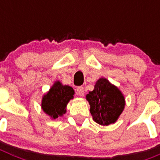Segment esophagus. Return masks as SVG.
<instances>
[{
  "mask_svg": "<svg viewBox=\"0 0 160 160\" xmlns=\"http://www.w3.org/2000/svg\"><path fill=\"white\" fill-rule=\"evenodd\" d=\"M77 94L80 96L84 95V88L82 87H79L77 88Z\"/></svg>",
  "mask_w": 160,
  "mask_h": 160,
  "instance_id": "1",
  "label": "esophagus"
}]
</instances>
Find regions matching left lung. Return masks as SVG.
I'll return each instance as SVG.
<instances>
[{
  "label": "left lung",
  "instance_id": "left-lung-1",
  "mask_svg": "<svg viewBox=\"0 0 160 160\" xmlns=\"http://www.w3.org/2000/svg\"><path fill=\"white\" fill-rule=\"evenodd\" d=\"M86 98L93 119L102 126L116 122L126 105L121 90L105 78H100L96 82L94 90L86 95Z\"/></svg>",
  "mask_w": 160,
  "mask_h": 160
}]
</instances>
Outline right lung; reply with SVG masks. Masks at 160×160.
<instances>
[{"label":"right lung","instance_id":"add662e5","mask_svg":"<svg viewBox=\"0 0 160 160\" xmlns=\"http://www.w3.org/2000/svg\"><path fill=\"white\" fill-rule=\"evenodd\" d=\"M74 90L70 86L56 81L42 100V109L52 119L63 116L69 102L73 98Z\"/></svg>","mask_w":160,"mask_h":160}]
</instances>
